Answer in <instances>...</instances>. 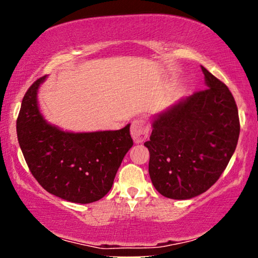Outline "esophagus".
Masks as SVG:
<instances>
[{"label": "esophagus", "instance_id": "34e87169", "mask_svg": "<svg viewBox=\"0 0 258 258\" xmlns=\"http://www.w3.org/2000/svg\"><path fill=\"white\" fill-rule=\"evenodd\" d=\"M130 134H132V137L135 143L143 142V141L148 137V134H149V125H148V122L142 117L135 118L132 122Z\"/></svg>", "mask_w": 258, "mask_h": 258}]
</instances>
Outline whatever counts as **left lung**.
<instances>
[{"instance_id":"left-lung-1","label":"left lung","mask_w":258,"mask_h":258,"mask_svg":"<svg viewBox=\"0 0 258 258\" xmlns=\"http://www.w3.org/2000/svg\"><path fill=\"white\" fill-rule=\"evenodd\" d=\"M207 88L153 122L149 175L158 192L188 200L207 191L225 170L237 146L239 118L225 84L202 67Z\"/></svg>"}]
</instances>
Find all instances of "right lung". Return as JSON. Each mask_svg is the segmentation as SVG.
<instances>
[{
	"label": "right lung",
	"mask_w": 258,
	"mask_h": 258,
	"mask_svg": "<svg viewBox=\"0 0 258 258\" xmlns=\"http://www.w3.org/2000/svg\"><path fill=\"white\" fill-rule=\"evenodd\" d=\"M29 87L16 121L17 139L28 168L42 188L74 203L101 200L111 189L123 157L133 147L130 124L115 132L64 133L48 124Z\"/></svg>",
	"instance_id": "obj_1"
}]
</instances>
